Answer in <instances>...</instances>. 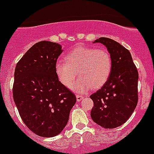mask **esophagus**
<instances>
[{"label": "esophagus", "mask_w": 154, "mask_h": 154, "mask_svg": "<svg viewBox=\"0 0 154 154\" xmlns=\"http://www.w3.org/2000/svg\"><path fill=\"white\" fill-rule=\"evenodd\" d=\"M84 98L83 96H81V95H76V99H77V101L79 102L81 100H82Z\"/></svg>", "instance_id": "obj_1"}]
</instances>
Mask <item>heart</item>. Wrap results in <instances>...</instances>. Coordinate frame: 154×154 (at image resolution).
<instances>
[{"label":"heart","instance_id":"b5f03b06","mask_svg":"<svg viewBox=\"0 0 154 154\" xmlns=\"http://www.w3.org/2000/svg\"><path fill=\"white\" fill-rule=\"evenodd\" d=\"M65 61H58L55 72L60 82L67 88L72 86L77 75L81 78L73 87L83 93L91 88L99 89L108 80L112 71V60L107 50L78 47L65 55Z\"/></svg>","mask_w":154,"mask_h":154}]
</instances>
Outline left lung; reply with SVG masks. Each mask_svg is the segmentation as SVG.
Wrapping results in <instances>:
<instances>
[{"instance_id":"left-lung-1","label":"left lung","mask_w":154,"mask_h":154,"mask_svg":"<svg viewBox=\"0 0 154 154\" xmlns=\"http://www.w3.org/2000/svg\"><path fill=\"white\" fill-rule=\"evenodd\" d=\"M107 48L112 60V71L106 82L90 98L94 103L91 117L106 129L118 127L126 123L138 102V71L129 50L117 42L99 38L94 43Z\"/></svg>"}]
</instances>
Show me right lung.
Wrapping results in <instances>:
<instances>
[{
	"label": "right lung",
	"mask_w": 154,
	"mask_h": 154,
	"mask_svg": "<svg viewBox=\"0 0 154 154\" xmlns=\"http://www.w3.org/2000/svg\"><path fill=\"white\" fill-rule=\"evenodd\" d=\"M63 50L42 41L19 60L14 71L13 97L24 124L43 137L58 135L67 124L75 96L58 80L55 65Z\"/></svg>",
	"instance_id": "add662e5"
}]
</instances>
